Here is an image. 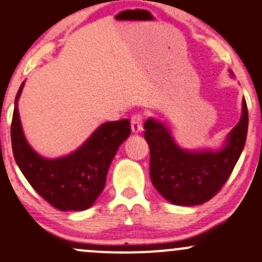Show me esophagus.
I'll return each mask as SVG.
<instances>
[{
  "label": "esophagus",
  "instance_id": "esophagus-1",
  "mask_svg": "<svg viewBox=\"0 0 262 262\" xmlns=\"http://www.w3.org/2000/svg\"><path fill=\"white\" fill-rule=\"evenodd\" d=\"M142 121H143V116L141 114H136L132 116L130 125H132V132H133L134 134L139 133V132L142 130Z\"/></svg>",
  "mask_w": 262,
  "mask_h": 262
}]
</instances>
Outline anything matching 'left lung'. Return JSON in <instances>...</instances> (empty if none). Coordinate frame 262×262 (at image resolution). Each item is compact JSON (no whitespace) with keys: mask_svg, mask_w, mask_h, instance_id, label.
Listing matches in <instances>:
<instances>
[{"mask_svg":"<svg viewBox=\"0 0 262 262\" xmlns=\"http://www.w3.org/2000/svg\"><path fill=\"white\" fill-rule=\"evenodd\" d=\"M247 130L246 99L242 102L239 123L226 137L222 148L216 151L185 150L176 143L164 124L152 117L147 119L145 139L150 147V177L154 187L176 205L191 207L208 202L230 177L246 145Z\"/></svg>","mask_w":262,"mask_h":262,"instance_id":"1","label":"left lung"}]
</instances>
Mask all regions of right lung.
<instances>
[{"label": "right lung", "mask_w": 262, "mask_h": 262, "mask_svg": "<svg viewBox=\"0 0 262 262\" xmlns=\"http://www.w3.org/2000/svg\"><path fill=\"white\" fill-rule=\"evenodd\" d=\"M15 98L11 145L14 159L31 186L54 208L60 211H85L103 191L106 177L117 148L130 134L128 119L102 124L70 155L46 159L27 142L18 111L23 90Z\"/></svg>", "instance_id": "obj_1"}]
</instances>
